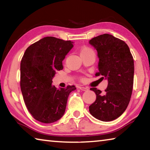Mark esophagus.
<instances>
[{"label":"esophagus","mask_w":150,"mask_h":150,"mask_svg":"<svg viewBox=\"0 0 150 150\" xmlns=\"http://www.w3.org/2000/svg\"><path fill=\"white\" fill-rule=\"evenodd\" d=\"M79 88L81 91H87L88 90V88L87 87H80Z\"/></svg>","instance_id":"esophagus-1"}]
</instances>
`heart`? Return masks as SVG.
<instances>
[{"label": "heart", "mask_w": 150, "mask_h": 150, "mask_svg": "<svg viewBox=\"0 0 150 150\" xmlns=\"http://www.w3.org/2000/svg\"><path fill=\"white\" fill-rule=\"evenodd\" d=\"M91 52L94 53L93 50L92 49H91L90 47H83L81 49L80 55H83V54H87V53H91Z\"/></svg>", "instance_id": "heart-1"}]
</instances>
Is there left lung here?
<instances>
[{"instance_id":"left-lung-1","label":"left lung","mask_w":150,"mask_h":150,"mask_svg":"<svg viewBox=\"0 0 150 150\" xmlns=\"http://www.w3.org/2000/svg\"><path fill=\"white\" fill-rule=\"evenodd\" d=\"M89 44L97 52L98 72L108 81L105 93L96 88V100L89 106L91 115L98 120L108 122L122 115L132 93L134 63L130 49L122 40L105 34L93 38Z\"/></svg>"}]
</instances>
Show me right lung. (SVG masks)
<instances>
[{
  "mask_svg": "<svg viewBox=\"0 0 150 150\" xmlns=\"http://www.w3.org/2000/svg\"><path fill=\"white\" fill-rule=\"evenodd\" d=\"M71 41L48 36L27 48L20 63V87L28 110L35 120L53 123L64 115L74 85L57 88L52 85L56 71L73 47Z\"/></svg>",
  "mask_w": 150,
  "mask_h": 150,
  "instance_id": "obj_1",
  "label": "right lung"
}]
</instances>
